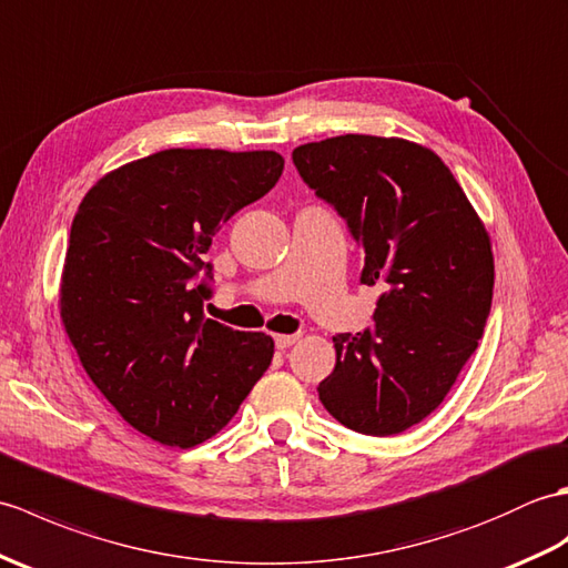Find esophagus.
Segmentation results:
<instances>
[{
  "label": "esophagus",
  "instance_id": "34e87169",
  "mask_svg": "<svg viewBox=\"0 0 568 568\" xmlns=\"http://www.w3.org/2000/svg\"><path fill=\"white\" fill-rule=\"evenodd\" d=\"M296 339H298V335H274V345H276V349H286V347H292Z\"/></svg>",
  "mask_w": 568,
  "mask_h": 568
}]
</instances>
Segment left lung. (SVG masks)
<instances>
[{
	"label": "left lung",
	"instance_id": "8db88e82",
	"mask_svg": "<svg viewBox=\"0 0 568 568\" xmlns=\"http://www.w3.org/2000/svg\"><path fill=\"white\" fill-rule=\"evenodd\" d=\"M292 158L347 221L364 252L359 282L384 286L372 331L333 337L321 403L349 430L398 435L443 403L478 347L494 298L490 237L430 148L347 133Z\"/></svg>",
	"mask_w": 568,
	"mask_h": 568
}]
</instances>
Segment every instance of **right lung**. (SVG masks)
<instances>
[{
  "instance_id": "add662e5",
  "label": "right lung",
  "mask_w": 568,
  "mask_h": 568,
  "mask_svg": "<svg viewBox=\"0 0 568 568\" xmlns=\"http://www.w3.org/2000/svg\"><path fill=\"white\" fill-rule=\"evenodd\" d=\"M274 150L170 148L104 174L74 213L60 318L121 418L168 447L223 430L267 372L274 339L204 316L221 223L282 178Z\"/></svg>"
}]
</instances>
